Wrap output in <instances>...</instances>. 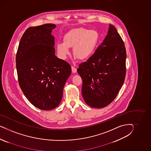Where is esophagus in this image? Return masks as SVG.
<instances>
[{"label":"esophagus","instance_id":"esophagus-1","mask_svg":"<svg viewBox=\"0 0 151 151\" xmlns=\"http://www.w3.org/2000/svg\"><path fill=\"white\" fill-rule=\"evenodd\" d=\"M71 70H72V72L73 73H76L77 72V69H76L75 68H74L73 66H71Z\"/></svg>","mask_w":151,"mask_h":151}]
</instances>
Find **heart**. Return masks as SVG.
<instances>
[{
	"label": "heart",
	"mask_w": 151,
	"mask_h": 151,
	"mask_svg": "<svg viewBox=\"0 0 151 151\" xmlns=\"http://www.w3.org/2000/svg\"><path fill=\"white\" fill-rule=\"evenodd\" d=\"M99 39V34L96 30L74 28L64 35V42L57 44V54L60 59H66L71 53L70 47H73V54L76 57L81 60H86L93 54Z\"/></svg>",
	"instance_id": "obj_1"
}]
</instances>
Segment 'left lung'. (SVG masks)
<instances>
[{"instance_id": "obj_1", "label": "left lung", "mask_w": 151, "mask_h": 151, "mask_svg": "<svg viewBox=\"0 0 151 151\" xmlns=\"http://www.w3.org/2000/svg\"><path fill=\"white\" fill-rule=\"evenodd\" d=\"M126 59L124 41L110 24L104 40L78 69L83 82L82 97L87 105L103 108L114 100L124 81Z\"/></svg>"}]
</instances>
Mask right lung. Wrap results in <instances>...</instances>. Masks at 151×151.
<instances>
[{
	"label": "right lung",
	"instance_id": "1",
	"mask_svg": "<svg viewBox=\"0 0 151 151\" xmlns=\"http://www.w3.org/2000/svg\"><path fill=\"white\" fill-rule=\"evenodd\" d=\"M56 27L46 24L29 27L20 39L16 56L20 87L29 102L42 110L59 105L71 73L70 64L55 55L51 32Z\"/></svg>",
	"mask_w": 151,
	"mask_h": 151
}]
</instances>
